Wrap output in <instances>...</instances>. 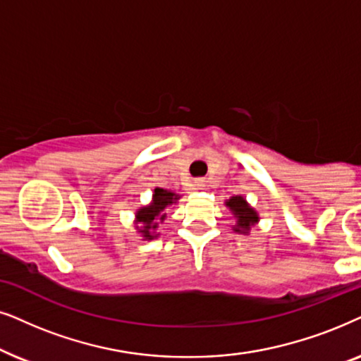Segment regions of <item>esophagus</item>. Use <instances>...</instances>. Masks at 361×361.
<instances>
[{"instance_id":"obj_1","label":"esophagus","mask_w":361,"mask_h":361,"mask_svg":"<svg viewBox=\"0 0 361 361\" xmlns=\"http://www.w3.org/2000/svg\"><path fill=\"white\" fill-rule=\"evenodd\" d=\"M195 186H196V190H203L204 188V180H201V178H200V180H196Z\"/></svg>"}]
</instances>
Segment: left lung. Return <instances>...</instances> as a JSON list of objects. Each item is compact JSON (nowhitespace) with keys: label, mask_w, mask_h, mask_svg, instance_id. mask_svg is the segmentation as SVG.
I'll list each match as a JSON object with an SVG mask.
<instances>
[{"label":"left lung","mask_w":361,"mask_h":361,"mask_svg":"<svg viewBox=\"0 0 361 361\" xmlns=\"http://www.w3.org/2000/svg\"><path fill=\"white\" fill-rule=\"evenodd\" d=\"M226 206H228L231 213H233L234 218H236V224H234L233 228L236 233L247 234L252 226L259 221L256 209L251 208L243 196H233V198L226 201Z\"/></svg>","instance_id":"left-lung-1"}]
</instances>
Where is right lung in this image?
Wrapping results in <instances>:
<instances>
[{"label": "right lung", "instance_id": "right-lung-1", "mask_svg": "<svg viewBox=\"0 0 361 361\" xmlns=\"http://www.w3.org/2000/svg\"><path fill=\"white\" fill-rule=\"evenodd\" d=\"M178 200H180V195L173 193L170 190L155 188L152 203L148 206H143L135 214V223L142 224L138 228V233H142V236L148 239V241L155 239L158 234H153V231L158 228V221H163L166 218L165 209L168 206L175 204Z\"/></svg>", "mask_w": 361, "mask_h": 361}]
</instances>
